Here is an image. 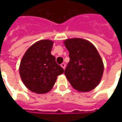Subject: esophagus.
<instances>
[{"label":"esophagus","instance_id":"34e87169","mask_svg":"<svg viewBox=\"0 0 122 122\" xmlns=\"http://www.w3.org/2000/svg\"><path fill=\"white\" fill-rule=\"evenodd\" d=\"M61 67L63 68V69H65V66H66V65H65V63H62L61 65Z\"/></svg>","mask_w":122,"mask_h":122}]
</instances>
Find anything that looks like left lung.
Returning a JSON list of instances; mask_svg holds the SVG:
<instances>
[{"mask_svg": "<svg viewBox=\"0 0 122 122\" xmlns=\"http://www.w3.org/2000/svg\"><path fill=\"white\" fill-rule=\"evenodd\" d=\"M69 51L70 61L65 74L78 92H90L96 87L102 78L104 65L93 44L82 38H70L64 42Z\"/></svg>", "mask_w": 122, "mask_h": 122, "instance_id": "8db88e82", "label": "left lung"}]
</instances>
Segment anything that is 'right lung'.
<instances>
[{
  "label": "right lung",
  "mask_w": 122,
  "mask_h": 122,
  "mask_svg": "<svg viewBox=\"0 0 122 122\" xmlns=\"http://www.w3.org/2000/svg\"><path fill=\"white\" fill-rule=\"evenodd\" d=\"M53 44L50 40L36 42L26 51L20 63V74L23 84L36 93L50 92L57 76L63 73V69L51 54Z\"/></svg>",
  "instance_id": "obj_1"
}]
</instances>
